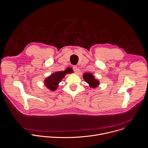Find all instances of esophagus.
I'll use <instances>...</instances> for the list:
<instances>
[{
    "instance_id": "esophagus-1",
    "label": "esophagus",
    "mask_w": 148,
    "mask_h": 148,
    "mask_svg": "<svg viewBox=\"0 0 148 148\" xmlns=\"http://www.w3.org/2000/svg\"><path fill=\"white\" fill-rule=\"evenodd\" d=\"M78 67L76 66H73V70H74V71L75 72V73H77V70H78V69H77Z\"/></svg>"
}]
</instances>
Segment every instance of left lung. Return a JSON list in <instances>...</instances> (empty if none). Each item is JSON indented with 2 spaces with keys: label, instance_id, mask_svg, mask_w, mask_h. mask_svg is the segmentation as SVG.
I'll return each instance as SVG.
<instances>
[{
  "label": "left lung",
  "instance_id": "obj_1",
  "mask_svg": "<svg viewBox=\"0 0 148 148\" xmlns=\"http://www.w3.org/2000/svg\"><path fill=\"white\" fill-rule=\"evenodd\" d=\"M83 78L85 81L89 84V86L91 88L95 89L100 84L99 81L95 79V77L92 75V74L90 73H84L83 75Z\"/></svg>",
  "mask_w": 148,
  "mask_h": 148
}]
</instances>
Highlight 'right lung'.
Returning a JSON list of instances; mask_svg holds the SVG:
<instances>
[{
    "label": "right lung",
    "mask_w": 148,
    "mask_h": 148,
    "mask_svg": "<svg viewBox=\"0 0 148 148\" xmlns=\"http://www.w3.org/2000/svg\"><path fill=\"white\" fill-rule=\"evenodd\" d=\"M74 71L70 67H67L64 71H56L46 77L44 80V85L51 91H55L59 87V84L67 74L73 73Z\"/></svg>",
    "instance_id": "obj_1"
}]
</instances>
